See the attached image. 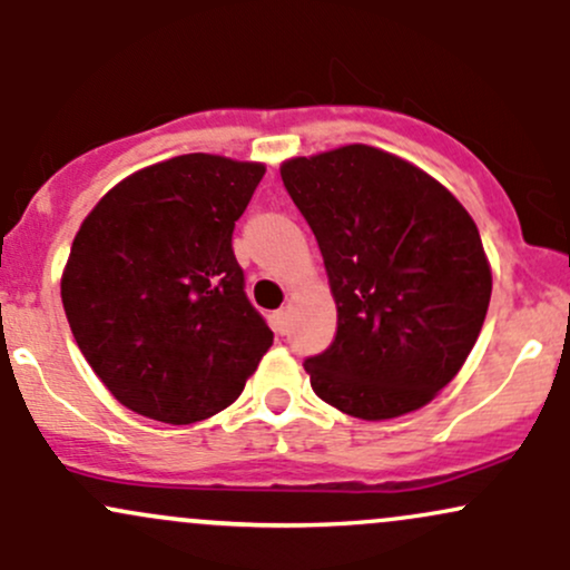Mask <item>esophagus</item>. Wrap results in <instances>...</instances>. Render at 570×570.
I'll use <instances>...</instances> for the list:
<instances>
[{
  "label": "esophagus",
  "mask_w": 570,
  "mask_h": 570,
  "mask_svg": "<svg viewBox=\"0 0 570 570\" xmlns=\"http://www.w3.org/2000/svg\"><path fill=\"white\" fill-rule=\"evenodd\" d=\"M271 322H273V330H276L278 335H286V330H289V311H286V307H281V311L273 313Z\"/></svg>",
  "instance_id": "obj_1"
}]
</instances>
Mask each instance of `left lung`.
I'll return each mask as SVG.
<instances>
[{"mask_svg": "<svg viewBox=\"0 0 570 570\" xmlns=\"http://www.w3.org/2000/svg\"><path fill=\"white\" fill-rule=\"evenodd\" d=\"M322 248L335 340L305 370L318 399L364 421L412 412L463 367L485 322L490 267L466 208L367 144L281 166Z\"/></svg>", "mask_w": 570, "mask_h": 570, "instance_id": "left-lung-1", "label": "left lung"}]
</instances>
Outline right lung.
I'll list each match as a JSON object with an SVG mask.
<instances>
[{"instance_id": "obj_1", "label": "right lung", "mask_w": 570, "mask_h": 570, "mask_svg": "<svg viewBox=\"0 0 570 570\" xmlns=\"http://www.w3.org/2000/svg\"><path fill=\"white\" fill-rule=\"evenodd\" d=\"M265 166L179 155L128 176L77 233L61 299L82 356L153 421L217 415L273 345L233 254Z\"/></svg>"}]
</instances>
